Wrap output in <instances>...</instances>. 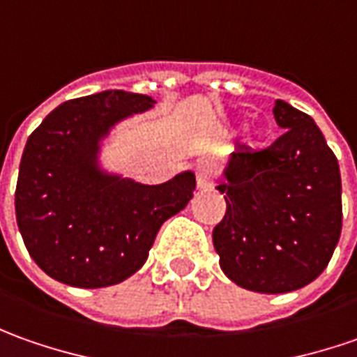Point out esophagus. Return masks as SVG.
<instances>
[{"label": "esophagus", "instance_id": "obj_1", "mask_svg": "<svg viewBox=\"0 0 357 357\" xmlns=\"http://www.w3.org/2000/svg\"><path fill=\"white\" fill-rule=\"evenodd\" d=\"M195 179H197V188L205 190L211 188L215 181V166L209 160H202L197 167H195Z\"/></svg>", "mask_w": 357, "mask_h": 357}]
</instances>
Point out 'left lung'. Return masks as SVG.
<instances>
[{
    "mask_svg": "<svg viewBox=\"0 0 357 357\" xmlns=\"http://www.w3.org/2000/svg\"><path fill=\"white\" fill-rule=\"evenodd\" d=\"M284 134L264 150L241 146L217 185L227 211L213 229L221 271L252 292H292L322 275L342 233V179L312 118L275 102Z\"/></svg>",
    "mask_w": 357,
    "mask_h": 357,
    "instance_id": "1",
    "label": "left lung"
}]
</instances>
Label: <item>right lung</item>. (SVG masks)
Wrapping results in <instances>:
<instances>
[{"label": "right lung", "mask_w": 357, "mask_h": 357, "mask_svg": "<svg viewBox=\"0 0 357 357\" xmlns=\"http://www.w3.org/2000/svg\"><path fill=\"white\" fill-rule=\"evenodd\" d=\"M154 105L126 91L82 96L56 106L27 138L15 215L31 259L51 278L79 289L126 280L146 263L162 223L193 197V172L144 185L100 167L110 128Z\"/></svg>", "instance_id": "obj_1"}]
</instances>
